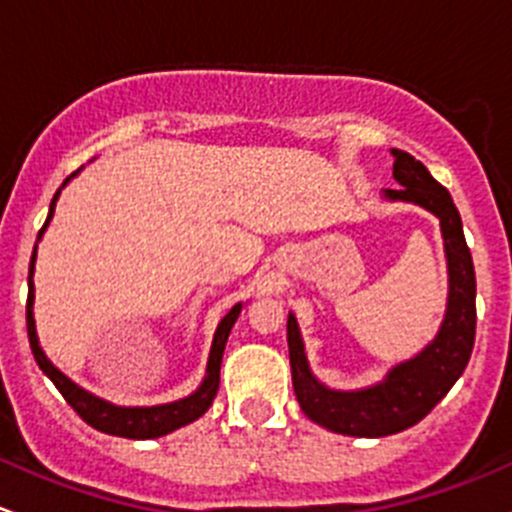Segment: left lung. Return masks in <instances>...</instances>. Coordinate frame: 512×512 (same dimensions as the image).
<instances>
[{"label": "left lung", "instance_id": "8db88e82", "mask_svg": "<svg viewBox=\"0 0 512 512\" xmlns=\"http://www.w3.org/2000/svg\"><path fill=\"white\" fill-rule=\"evenodd\" d=\"M394 179L402 187L387 189V199H402L429 209L441 221L449 258V308L436 340L421 355L394 367L382 384L360 392L323 387L308 370L298 323L288 315V355L293 389L300 409L315 424L347 436H389L419 424L449 394L466 370L476 340V271L463 236L461 214L449 189L409 152L392 150Z\"/></svg>", "mask_w": 512, "mask_h": 512}]
</instances>
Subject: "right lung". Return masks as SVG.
Returning <instances> with one entry per match:
<instances>
[{
    "label": "right lung",
    "mask_w": 512,
    "mask_h": 512,
    "mask_svg": "<svg viewBox=\"0 0 512 512\" xmlns=\"http://www.w3.org/2000/svg\"><path fill=\"white\" fill-rule=\"evenodd\" d=\"M73 175H76V172H73ZM59 192H56L54 199H51L49 217H46V224L41 226L39 239L41 234H44L46 226H49L51 217H54V207H56V199H59ZM34 261H36V249L34 254H31V263H29V298H26V333H29L31 352H34V360L36 365L41 367V372L56 384V389L63 394V399L71 404L73 412L81 416L86 424H91L93 429L103 431V434L125 436V439H157V436L170 434V431L179 429V426L192 424L194 419H199V416L212 407L219 389L221 355H224L226 340H229L231 328H234L236 318H239L241 313V303H236L234 308L224 315L217 333H214L212 352H209L207 377H204L202 387H199L197 392L189 394L187 399H179V402L160 404V407H115V404L103 402V399L93 397V394H88L86 389L73 384L66 374H61L49 360H46L44 350L39 347V337H36V328H34V310H31V305H34V281H31V276H34Z\"/></svg>",
    "instance_id": "obj_1"
}]
</instances>
